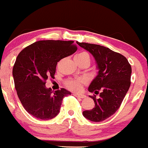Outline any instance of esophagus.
Listing matches in <instances>:
<instances>
[{
    "mask_svg": "<svg viewBox=\"0 0 148 148\" xmlns=\"http://www.w3.org/2000/svg\"><path fill=\"white\" fill-rule=\"evenodd\" d=\"M74 96L77 98H79V99H84V98L86 97V96L83 94H74Z\"/></svg>",
    "mask_w": 148,
    "mask_h": 148,
    "instance_id": "34e87169",
    "label": "esophagus"
}]
</instances>
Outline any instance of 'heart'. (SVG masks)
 Segmentation results:
<instances>
[{"mask_svg":"<svg viewBox=\"0 0 148 148\" xmlns=\"http://www.w3.org/2000/svg\"><path fill=\"white\" fill-rule=\"evenodd\" d=\"M74 58H77L79 60H87L89 62H90V54H88L86 51H81V52L79 53L74 56ZM85 83V81L83 79H74V80H69L67 81L66 85L67 88L70 89L71 90L73 91H79L81 89V85L82 83Z\"/></svg>","mask_w":148,"mask_h":148,"instance_id":"b5f03b06","label":"heart"}]
</instances>
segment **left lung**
<instances>
[{
  "mask_svg": "<svg viewBox=\"0 0 148 148\" xmlns=\"http://www.w3.org/2000/svg\"><path fill=\"white\" fill-rule=\"evenodd\" d=\"M76 43L93 56L99 70L88 90L95 94L100 91L99 98L90 96L95 107L83 111V115L91 121L101 122L113 115L120 108L130 86L131 65L125 56L108 47L78 41Z\"/></svg>",
  "mask_w": 148,
  "mask_h": 148,
  "instance_id": "left-lung-1",
  "label": "left lung"
}]
</instances>
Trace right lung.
<instances>
[{"instance_id":"obj_1","label":"right lung","mask_w":148,"mask_h":148,"mask_svg":"<svg viewBox=\"0 0 148 148\" xmlns=\"http://www.w3.org/2000/svg\"><path fill=\"white\" fill-rule=\"evenodd\" d=\"M74 41L40 40L18 55L12 74L18 97L28 113L38 119L49 120L60 112L63 98L70 95L65 89L51 91L46 80L54 78L57 63L77 49Z\"/></svg>"}]
</instances>
